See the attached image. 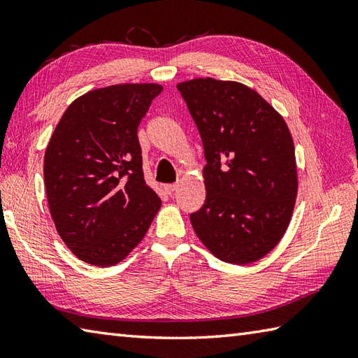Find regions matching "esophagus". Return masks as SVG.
Instances as JSON below:
<instances>
[{"mask_svg":"<svg viewBox=\"0 0 358 358\" xmlns=\"http://www.w3.org/2000/svg\"><path fill=\"white\" fill-rule=\"evenodd\" d=\"M175 189H177V185H164V192L167 195H172L175 192Z\"/></svg>","mask_w":358,"mask_h":358,"instance_id":"esophagus-1","label":"esophagus"}]
</instances>
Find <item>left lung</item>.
<instances>
[{"mask_svg": "<svg viewBox=\"0 0 358 358\" xmlns=\"http://www.w3.org/2000/svg\"><path fill=\"white\" fill-rule=\"evenodd\" d=\"M177 89L206 158V201L191 214L196 237L226 263L260 260L292 217L299 183L291 132L283 117L241 83L196 78Z\"/></svg>", "mask_w": 358, "mask_h": 358, "instance_id": "8db88e82", "label": "left lung"}]
</instances>
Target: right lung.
<instances>
[{"label":"right lung","mask_w":358,"mask_h":358,"mask_svg":"<svg viewBox=\"0 0 358 358\" xmlns=\"http://www.w3.org/2000/svg\"><path fill=\"white\" fill-rule=\"evenodd\" d=\"M158 85H117L77 98L44 154L59 237L80 260L112 266L146 235L162 200L144 181L138 124Z\"/></svg>","instance_id":"1"}]
</instances>
